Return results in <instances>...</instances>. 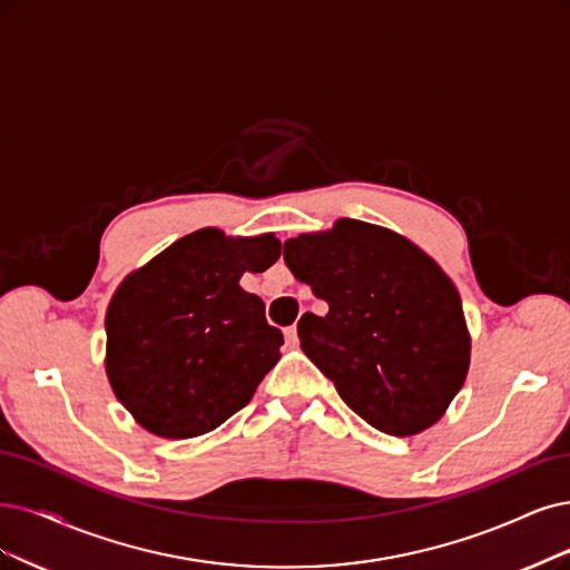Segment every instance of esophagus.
Returning a JSON list of instances; mask_svg holds the SVG:
<instances>
[{
	"mask_svg": "<svg viewBox=\"0 0 570 570\" xmlns=\"http://www.w3.org/2000/svg\"><path fill=\"white\" fill-rule=\"evenodd\" d=\"M284 338H286V345L288 347H298V326H288L286 331H284Z\"/></svg>",
	"mask_w": 570,
	"mask_h": 570,
	"instance_id": "34e87169",
	"label": "esophagus"
}]
</instances>
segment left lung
I'll use <instances>...</instances> for the list:
<instances>
[{
  "label": "left lung",
  "instance_id": "left-lung-1",
  "mask_svg": "<svg viewBox=\"0 0 570 570\" xmlns=\"http://www.w3.org/2000/svg\"><path fill=\"white\" fill-rule=\"evenodd\" d=\"M296 279L328 305L305 312L301 347L343 402L392 436L428 430L465 383L470 335L455 286L390 229L343 218L284 242Z\"/></svg>",
  "mask_w": 570,
  "mask_h": 570
}]
</instances>
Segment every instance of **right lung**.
<instances>
[{"instance_id": "add662e5", "label": "right lung", "mask_w": 570, "mask_h": 570, "mask_svg": "<svg viewBox=\"0 0 570 570\" xmlns=\"http://www.w3.org/2000/svg\"><path fill=\"white\" fill-rule=\"evenodd\" d=\"M272 235L227 239L206 227L168 246L117 288L105 317L108 377L138 423L166 439L216 430L279 362L284 335L239 286L277 263Z\"/></svg>"}]
</instances>
